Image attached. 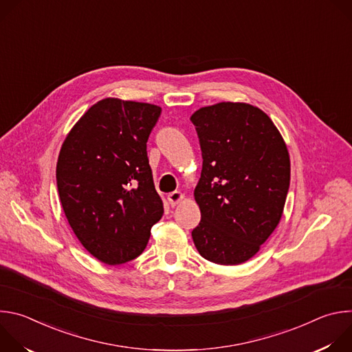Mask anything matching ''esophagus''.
Returning <instances> with one entry per match:
<instances>
[{"label":"esophagus","mask_w":352,"mask_h":352,"mask_svg":"<svg viewBox=\"0 0 352 352\" xmlns=\"http://www.w3.org/2000/svg\"><path fill=\"white\" fill-rule=\"evenodd\" d=\"M167 199H168V202H170L171 206H175V205H178V204L181 202V200L184 199V195H182L179 190H174V192L168 193Z\"/></svg>","instance_id":"esophagus-1"}]
</instances>
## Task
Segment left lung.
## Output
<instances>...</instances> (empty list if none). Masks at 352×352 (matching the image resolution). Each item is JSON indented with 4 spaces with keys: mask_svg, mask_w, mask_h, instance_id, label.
<instances>
[{
    "mask_svg": "<svg viewBox=\"0 0 352 352\" xmlns=\"http://www.w3.org/2000/svg\"><path fill=\"white\" fill-rule=\"evenodd\" d=\"M202 150L195 188L199 254L217 265L249 261L276 230L289 188V156L273 121L258 107L219 103L190 117Z\"/></svg>",
    "mask_w": 352,
    "mask_h": 352,
    "instance_id": "8db88e82",
    "label": "left lung"
}]
</instances>
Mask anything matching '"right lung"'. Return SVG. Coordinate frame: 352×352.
Wrapping results in <instances>:
<instances>
[{
	"label": "right lung",
	"mask_w": 352,
	"mask_h": 352,
	"mask_svg": "<svg viewBox=\"0 0 352 352\" xmlns=\"http://www.w3.org/2000/svg\"><path fill=\"white\" fill-rule=\"evenodd\" d=\"M160 114L155 104L100 100L63 143L57 188L64 213L87 252L106 265L138 258L164 213L146 150Z\"/></svg>",
	"instance_id": "1"
}]
</instances>
